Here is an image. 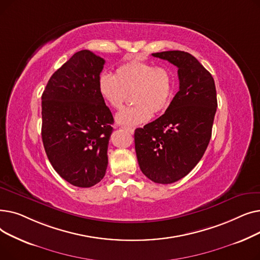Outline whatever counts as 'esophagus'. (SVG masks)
<instances>
[{
    "instance_id": "1",
    "label": "esophagus",
    "mask_w": 260,
    "mask_h": 260,
    "mask_svg": "<svg viewBox=\"0 0 260 260\" xmlns=\"http://www.w3.org/2000/svg\"><path fill=\"white\" fill-rule=\"evenodd\" d=\"M122 128L123 129H125L127 133H129V134H134V128L133 127H128V126H122Z\"/></svg>"
}]
</instances>
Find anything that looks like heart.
I'll use <instances>...</instances> for the list:
<instances>
[{
    "instance_id": "b5f03b06",
    "label": "heart",
    "mask_w": 260,
    "mask_h": 260,
    "mask_svg": "<svg viewBox=\"0 0 260 260\" xmlns=\"http://www.w3.org/2000/svg\"><path fill=\"white\" fill-rule=\"evenodd\" d=\"M98 90L113 108H120L132 92L131 106L122 108L116 120L123 125H137L151 119L152 112L166 111L173 99V77L168 67L141 60L120 65L115 76L102 74Z\"/></svg>"
}]
</instances>
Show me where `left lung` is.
Listing matches in <instances>:
<instances>
[{"mask_svg": "<svg viewBox=\"0 0 260 260\" xmlns=\"http://www.w3.org/2000/svg\"><path fill=\"white\" fill-rule=\"evenodd\" d=\"M178 67L179 91L166 113L135 131L140 170L156 183L180 180L202 158L212 136L217 94L212 75L181 50L152 53Z\"/></svg>", "mask_w": 260, "mask_h": 260, "instance_id": "obj_1", "label": "left lung"}]
</instances>
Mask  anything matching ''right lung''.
Returning <instances> with one entry per match:
<instances>
[{
    "mask_svg": "<svg viewBox=\"0 0 260 260\" xmlns=\"http://www.w3.org/2000/svg\"><path fill=\"white\" fill-rule=\"evenodd\" d=\"M105 61L76 52L50 77L42 93V141L52 168L78 187L100 182L108 165L114 118L98 90Z\"/></svg>",
    "mask_w": 260,
    "mask_h": 260,
    "instance_id": "add662e5",
    "label": "right lung"
}]
</instances>
